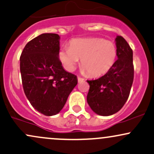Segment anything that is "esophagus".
<instances>
[{
	"label": "esophagus",
	"instance_id": "34e87169",
	"mask_svg": "<svg viewBox=\"0 0 154 154\" xmlns=\"http://www.w3.org/2000/svg\"><path fill=\"white\" fill-rule=\"evenodd\" d=\"M77 79H78V82H82V81L84 80V79L80 77H77Z\"/></svg>",
	"mask_w": 154,
	"mask_h": 154
}]
</instances>
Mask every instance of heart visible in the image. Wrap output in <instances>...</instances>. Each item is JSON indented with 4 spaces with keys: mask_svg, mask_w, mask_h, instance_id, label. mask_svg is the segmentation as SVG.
<instances>
[{
    "mask_svg": "<svg viewBox=\"0 0 154 154\" xmlns=\"http://www.w3.org/2000/svg\"><path fill=\"white\" fill-rule=\"evenodd\" d=\"M117 51L114 43L101 38L74 39L59 52V59L68 71H74L79 59L83 72L91 77L103 75L115 63Z\"/></svg>",
    "mask_w": 154,
    "mask_h": 154,
    "instance_id": "heart-1",
    "label": "heart"
}]
</instances>
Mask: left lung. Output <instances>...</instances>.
<instances>
[{"mask_svg": "<svg viewBox=\"0 0 154 154\" xmlns=\"http://www.w3.org/2000/svg\"><path fill=\"white\" fill-rule=\"evenodd\" d=\"M117 58L111 69L100 78L87 80L90 89L87 101L95 114L110 116L126 103L134 79L132 50L122 36L115 39Z\"/></svg>", "mask_w": 154, "mask_h": 154, "instance_id": "8db88e82", "label": "left lung"}]
</instances>
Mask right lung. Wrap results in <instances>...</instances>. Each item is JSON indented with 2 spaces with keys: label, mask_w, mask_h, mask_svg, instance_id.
Wrapping results in <instances>:
<instances>
[{
  "label": "right lung",
  "mask_w": 154,
  "mask_h": 154,
  "mask_svg": "<svg viewBox=\"0 0 154 154\" xmlns=\"http://www.w3.org/2000/svg\"><path fill=\"white\" fill-rule=\"evenodd\" d=\"M59 40L54 33L39 35L26 43L20 56L24 93L45 116L59 113L77 84V76L65 71L59 60Z\"/></svg>",
  "instance_id": "1"
}]
</instances>
